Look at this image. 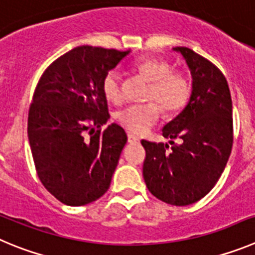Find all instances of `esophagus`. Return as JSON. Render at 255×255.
<instances>
[{
	"mask_svg": "<svg viewBox=\"0 0 255 255\" xmlns=\"http://www.w3.org/2000/svg\"><path fill=\"white\" fill-rule=\"evenodd\" d=\"M128 142L129 143H139V138L136 136V134H132V133H128Z\"/></svg>",
	"mask_w": 255,
	"mask_h": 255,
	"instance_id": "34e87169",
	"label": "esophagus"
}]
</instances>
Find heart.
I'll return each instance as SVG.
<instances>
[{"label":"heart","instance_id":"heart-1","mask_svg":"<svg viewBox=\"0 0 255 255\" xmlns=\"http://www.w3.org/2000/svg\"><path fill=\"white\" fill-rule=\"evenodd\" d=\"M134 70L151 82L146 99L152 102L123 108L117 112L116 119L129 132L142 134L157 122L161 108L166 113H176L185 107L190 95V82L184 72L171 70L169 62L155 57L136 61ZM102 89L108 102L119 104L125 98L122 79L116 70L105 73Z\"/></svg>","mask_w":255,"mask_h":255}]
</instances>
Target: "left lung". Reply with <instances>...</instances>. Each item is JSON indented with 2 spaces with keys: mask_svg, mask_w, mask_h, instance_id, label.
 <instances>
[{
  "mask_svg": "<svg viewBox=\"0 0 255 255\" xmlns=\"http://www.w3.org/2000/svg\"><path fill=\"white\" fill-rule=\"evenodd\" d=\"M192 73V95L184 111L162 128L167 143L142 139L143 179L160 201L188 206L208 194L221 176L234 142L233 102L224 73L205 57L176 47ZM179 139L176 144L173 139Z\"/></svg>",
  "mask_w": 255,
  "mask_h": 255,
  "instance_id": "8db88e82",
  "label": "left lung"
}]
</instances>
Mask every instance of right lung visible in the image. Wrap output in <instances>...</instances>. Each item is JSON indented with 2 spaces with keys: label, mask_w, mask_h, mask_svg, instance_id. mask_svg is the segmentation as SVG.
<instances>
[{
  "label": "right lung",
  "mask_w": 255,
  "mask_h": 255,
  "mask_svg": "<svg viewBox=\"0 0 255 255\" xmlns=\"http://www.w3.org/2000/svg\"><path fill=\"white\" fill-rule=\"evenodd\" d=\"M129 52L81 45L39 79L27 137L40 182L65 205H88L109 189L127 134L116 123L102 130L109 119L102 82Z\"/></svg>",
  "instance_id": "1"
}]
</instances>
